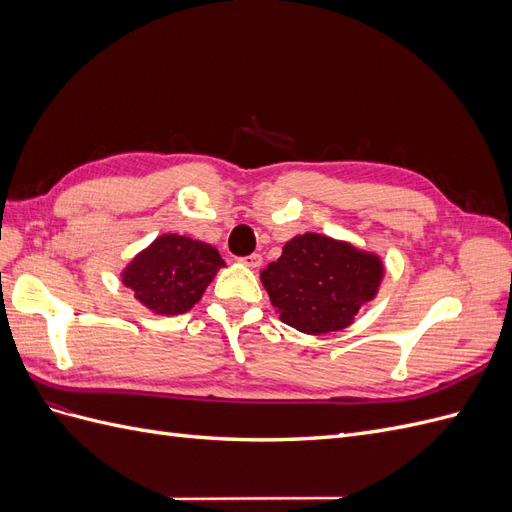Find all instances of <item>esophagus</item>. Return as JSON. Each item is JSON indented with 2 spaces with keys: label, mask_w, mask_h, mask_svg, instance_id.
<instances>
[{
  "label": "esophagus",
  "mask_w": 512,
  "mask_h": 512,
  "mask_svg": "<svg viewBox=\"0 0 512 512\" xmlns=\"http://www.w3.org/2000/svg\"><path fill=\"white\" fill-rule=\"evenodd\" d=\"M239 262H241V265H245V267H250V269H256V267H260V262H262V258H260V254H250V256H245V258H241Z\"/></svg>",
  "instance_id": "1"
}]
</instances>
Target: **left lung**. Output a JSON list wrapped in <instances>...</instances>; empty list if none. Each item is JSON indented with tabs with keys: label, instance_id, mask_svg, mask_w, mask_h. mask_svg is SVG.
I'll list each match as a JSON object with an SVG mask.
<instances>
[{
	"label": "left lung",
	"instance_id": "obj_1",
	"mask_svg": "<svg viewBox=\"0 0 512 512\" xmlns=\"http://www.w3.org/2000/svg\"><path fill=\"white\" fill-rule=\"evenodd\" d=\"M384 262L350 241L318 232L292 237L260 271L271 305L288 327L307 335L342 331L376 299Z\"/></svg>",
	"mask_w": 512,
	"mask_h": 512
}]
</instances>
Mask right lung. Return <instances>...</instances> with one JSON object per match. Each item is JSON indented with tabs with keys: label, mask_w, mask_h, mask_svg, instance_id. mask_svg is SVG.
Masks as SVG:
<instances>
[{
	"label": "right lung",
	"mask_w": 512,
	"mask_h": 512,
	"mask_svg": "<svg viewBox=\"0 0 512 512\" xmlns=\"http://www.w3.org/2000/svg\"><path fill=\"white\" fill-rule=\"evenodd\" d=\"M226 267L211 243L166 232L121 269V284L156 316H179L203 299L207 286Z\"/></svg>",
	"instance_id": "add662e5"
}]
</instances>
